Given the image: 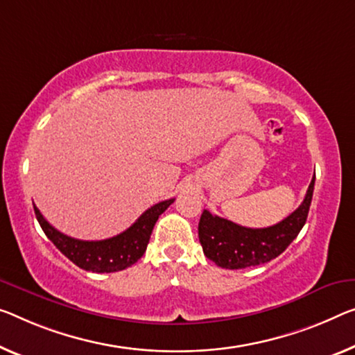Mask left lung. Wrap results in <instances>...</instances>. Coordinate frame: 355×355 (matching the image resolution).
<instances>
[{
	"label": "left lung",
	"mask_w": 355,
	"mask_h": 355,
	"mask_svg": "<svg viewBox=\"0 0 355 355\" xmlns=\"http://www.w3.org/2000/svg\"><path fill=\"white\" fill-rule=\"evenodd\" d=\"M314 181H311L303 203L276 225L266 228H248L232 220L203 211L198 223V238L206 257L227 270H241L266 263L284 252L298 236L306 222Z\"/></svg>",
	"instance_id": "left-lung-1"
}]
</instances>
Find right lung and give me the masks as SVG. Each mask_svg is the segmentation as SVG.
Masks as SVG:
<instances>
[{"label":"right lung","mask_w":355,"mask_h":355,"mask_svg":"<svg viewBox=\"0 0 355 355\" xmlns=\"http://www.w3.org/2000/svg\"><path fill=\"white\" fill-rule=\"evenodd\" d=\"M173 201L174 198L154 205L143 212L139 219L127 230L117 236L101 239V241H83V239L67 236L57 228H53L42 217L40 209L35 205L33 206H35L36 219L40 222L42 232L64 257H68L74 265L85 271L114 272L128 268L143 257L155 222Z\"/></svg>","instance_id":"add662e5"}]
</instances>
